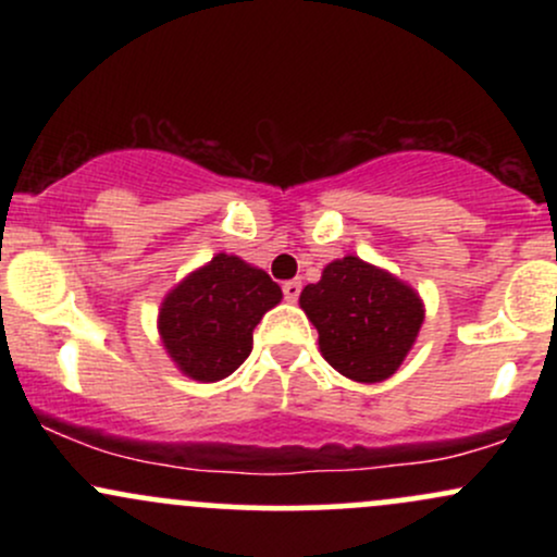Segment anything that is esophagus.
I'll list each match as a JSON object with an SVG mask.
<instances>
[{
  "label": "esophagus",
  "mask_w": 557,
  "mask_h": 557,
  "mask_svg": "<svg viewBox=\"0 0 557 557\" xmlns=\"http://www.w3.org/2000/svg\"><path fill=\"white\" fill-rule=\"evenodd\" d=\"M283 293L287 300H298L300 296V280H287V283L283 285Z\"/></svg>",
  "instance_id": "obj_1"
}]
</instances>
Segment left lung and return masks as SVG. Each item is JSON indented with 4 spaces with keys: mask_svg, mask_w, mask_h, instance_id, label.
<instances>
[{
    "mask_svg": "<svg viewBox=\"0 0 557 557\" xmlns=\"http://www.w3.org/2000/svg\"><path fill=\"white\" fill-rule=\"evenodd\" d=\"M300 309L314 322L330 367L356 382L398 372L424 322L417 293L359 257L324 267L322 280L300 293Z\"/></svg>",
    "mask_w": 557,
    "mask_h": 557,
    "instance_id": "1",
    "label": "left lung"
}]
</instances>
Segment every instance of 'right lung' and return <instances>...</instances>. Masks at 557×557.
<instances>
[{"mask_svg": "<svg viewBox=\"0 0 557 557\" xmlns=\"http://www.w3.org/2000/svg\"><path fill=\"white\" fill-rule=\"evenodd\" d=\"M283 290L267 272L216 253L183 280L159 311L162 343L183 374L216 382L248 359L253 327L280 304Z\"/></svg>", "mask_w": 557, "mask_h": 557, "instance_id": "add662e5", "label": "right lung"}]
</instances>
